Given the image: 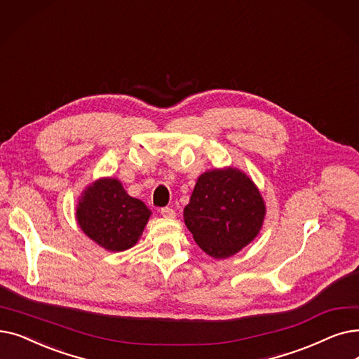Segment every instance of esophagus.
Segmentation results:
<instances>
[{
  "label": "esophagus",
  "instance_id": "1",
  "mask_svg": "<svg viewBox=\"0 0 359 359\" xmlns=\"http://www.w3.org/2000/svg\"><path fill=\"white\" fill-rule=\"evenodd\" d=\"M161 215L164 218H175L176 217V211L173 208H170V207H164V208H161Z\"/></svg>",
  "mask_w": 359,
  "mask_h": 359
}]
</instances>
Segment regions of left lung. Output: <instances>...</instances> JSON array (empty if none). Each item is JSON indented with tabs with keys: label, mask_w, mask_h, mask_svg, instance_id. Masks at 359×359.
<instances>
[{
	"label": "left lung",
	"mask_w": 359,
	"mask_h": 359,
	"mask_svg": "<svg viewBox=\"0 0 359 359\" xmlns=\"http://www.w3.org/2000/svg\"><path fill=\"white\" fill-rule=\"evenodd\" d=\"M183 217L202 251L220 259L235 255L258 236L266 204L243 171L214 168L198 177Z\"/></svg>",
	"instance_id": "1"
}]
</instances>
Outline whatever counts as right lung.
<instances>
[{"label":"right lung","mask_w":359,"mask_h":359,"mask_svg":"<svg viewBox=\"0 0 359 359\" xmlns=\"http://www.w3.org/2000/svg\"><path fill=\"white\" fill-rule=\"evenodd\" d=\"M149 215L144 202L129 196L120 180L113 177L89 184L76 207V220L85 235L111 252L136 245Z\"/></svg>","instance_id":"right-lung-1"}]
</instances>
